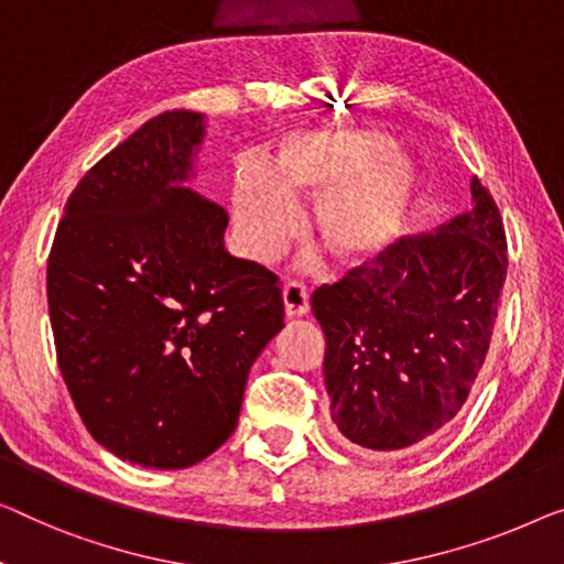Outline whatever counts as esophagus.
<instances>
[{"mask_svg": "<svg viewBox=\"0 0 564 564\" xmlns=\"http://www.w3.org/2000/svg\"><path fill=\"white\" fill-rule=\"evenodd\" d=\"M283 308L289 318L308 314V291L299 281H289L283 285Z\"/></svg>", "mask_w": 564, "mask_h": 564, "instance_id": "obj_1", "label": "esophagus"}]
</instances>
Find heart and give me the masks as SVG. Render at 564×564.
<instances>
[{
    "mask_svg": "<svg viewBox=\"0 0 564 564\" xmlns=\"http://www.w3.org/2000/svg\"><path fill=\"white\" fill-rule=\"evenodd\" d=\"M417 195L415 162L384 131L293 129L275 141L268 166L258 159L238 164L232 220L250 256L271 258L296 225L291 199L316 197L314 235L334 263L355 268L398 240Z\"/></svg>",
    "mask_w": 564,
    "mask_h": 564,
    "instance_id": "1",
    "label": "heart"
}]
</instances>
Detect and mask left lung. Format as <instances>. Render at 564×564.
<instances>
[{"mask_svg":"<svg viewBox=\"0 0 564 564\" xmlns=\"http://www.w3.org/2000/svg\"><path fill=\"white\" fill-rule=\"evenodd\" d=\"M507 235L497 202L470 180V209L408 235L311 293L326 336L324 384L344 438L400 451L448 425L489 351Z\"/></svg>","mask_w":564,"mask_h":564,"instance_id":"obj_1","label":"left lung"}]
</instances>
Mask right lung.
<instances>
[{
    "label": "right lung",
    "mask_w": 564,
    "mask_h": 564,
    "mask_svg": "<svg viewBox=\"0 0 564 564\" xmlns=\"http://www.w3.org/2000/svg\"><path fill=\"white\" fill-rule=\"evenodd\" d=\"M205 113L133 131L67 199L47 260L57 365L88 433L141 468H187L230 438L248 372L283 329L279 279L225 248L197 195Z\"/></svg>",
    "instance_id": "1"
}]
</instances>
